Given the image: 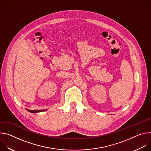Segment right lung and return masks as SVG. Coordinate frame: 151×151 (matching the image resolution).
<instances>
[{"label": "right lung", "mask_w": 151, "mask_h": 151, "mask_svg": "<svg viewBox=\"0 0 151 151\" xmlns=\"http://www.w3.org/2000/svg\"><path fill=\"white\" fill-rule=\"evenodd\" d=\"M29 112H32V113H37V112H42V111H45V109L44 110H37V111H31V110H28Z\"/></svg>", "instance_id": "right-lung-1"}]
</instances>
